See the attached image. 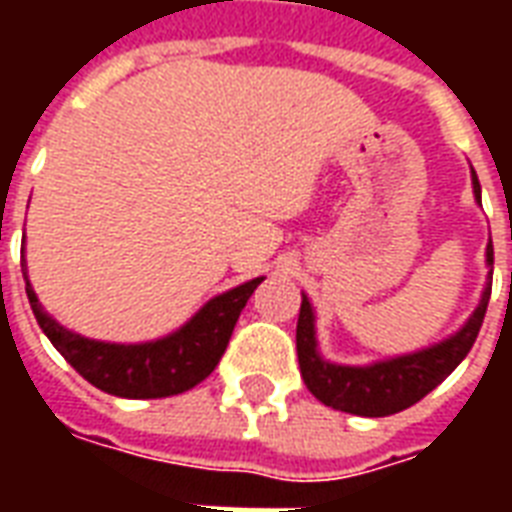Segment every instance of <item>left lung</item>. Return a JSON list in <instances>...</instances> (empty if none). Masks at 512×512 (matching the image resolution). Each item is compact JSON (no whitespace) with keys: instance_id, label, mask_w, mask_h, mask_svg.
Segmentation results:
<instances>
[{"instance_id":"8db88e82","label":"left lung","mask_w":512,"mask_h":512,"mask_svg":"<svg viewBox=\"0 0 512 512\" xmlns=\"http://www.w3.org/2000/svg\"><path fill=\"white\" fill-rule=\"evenodd\" d=\"M472 189L477 205H483L480 180L474 175V169ZM485 266H488V274H494V246L491 244L485 246ZM488 299H491V282H485L483 296L461 329L428 348L378 359L370 365H337V362L323 359L321 348H318V332H315V310H312L307 293H301L299 326H296L301 378L312 395L337 411L356 414V417L397 414L433 392L466 359L477 340L480 326H483Z\"/></svg>"}]
</instances>
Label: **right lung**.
<instances>
[{
    "label": "right lung",
    "mask_w": 512,
    "mask_h": 512,
    "mask_svg": "<svg viewBox=\"0 0 512 512\" xmlns=\"http://www.w3.org/2000/svg\"><path fill=\"white\" fill-rule=\"evenodd\" d=\"M21 268L27 279L29 307L51 345L65 356V362L79 376L87 378L101 392L128 400L180 395L211 376L230 343L238 315L263 282V277H255L238 288L213 296L167 337L147 343H104L71 332L57 318H51L38 301V293L29 285L27 260H21Z\"/></svg>",
    "instance_id": "1"
}]
</instances>
